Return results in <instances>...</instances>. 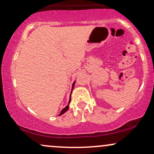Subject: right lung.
<instances>
[{
  "mask_svg": "<svg viewBox=\"0 0 154 154\" xmlns=\"http://www.w3.org/2000/svg\"><path fill=\"white\" fill-rule=\"evenodd\" d=\"M75 82H74L73 84H72V90H73V88H74V86H75ZM72 92H71V93H72ZM70 101H71V94H70V98H69V100L68 105H67L65 107V108H63V109H62V110H61V113H60L59 116H60V115H62L63 114H64V113L66 112V111L67 110H68V109H69V104Z\"/></svg>",
  "mask_w": 154,
  "mask_h": 154,
  "instance_id": "right-lung-1",
  "label": "right lung"
}]
</instances>
